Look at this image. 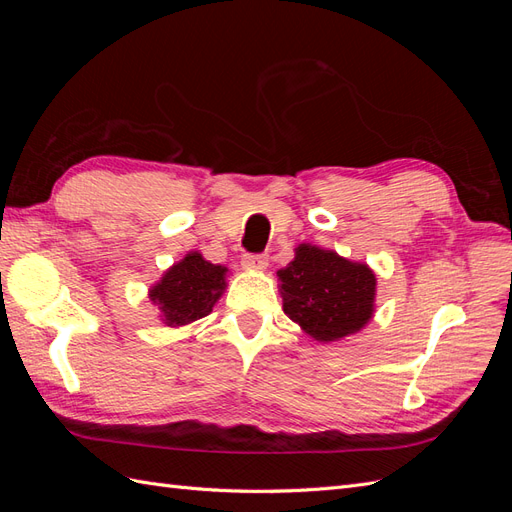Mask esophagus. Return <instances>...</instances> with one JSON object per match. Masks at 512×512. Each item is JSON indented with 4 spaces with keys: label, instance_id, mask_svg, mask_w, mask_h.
Here are the masks:
<instances>
[{
    "label": "esophagus",
    "instance_id": "obj_1",
    "mask_svg": "<svg viewBox=\"0 0 512 512\" xmlns=\"http://www.w3.org/2000/svg\"><path fill=\"white\" fill-rule=\"evenodd\" d=\"M241 265L247 271H265L269 267V258L265 254H245L241 258Z\"/></svg>",
    "mask_w": 512,
    "mask_h": 512
}]
</instances>
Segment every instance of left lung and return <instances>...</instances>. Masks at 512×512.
I'll return each instance as SVG.
<instances>
[{"instance_id":"left-lung-1","label":"left lung","mask_w":512,"mask_h":512,"mask_svg":"<svg viewBox=\"0 0 512 512\" xmlns=\"http://www.w3.org/2000/svg\"><path fill=\"white\" fill-rule=\"evenodd\" d=\"M284 314L314 342L331 344L363 331L376 314V273L312 243L294 247L277 271Z\"/></svg>"}]
</instances>
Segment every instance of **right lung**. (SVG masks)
Here are the masks:
<instances>
[{
    "mask_svg": "<svg viewBox=\"0 0 512 512\" xmlns=\"http://www.w3.org/2000/svg\"><path fill=\"white\" fill-rule=\"evenodd\" d=\"M228 267L213 265L200 252H188L173 262L149 288V301L164 327L179 329L213 312L226 290Z\"/></svg>",
    "mask_w": 512,
    "mask_h": 512,
    "instance_id": "add662e5",
    "label": "right lung"
}]
</instances>
